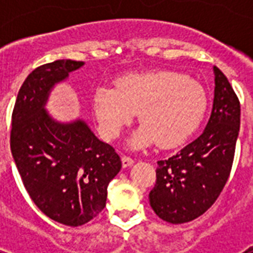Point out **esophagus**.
Masks as SVG:
<instances>
[{
  "instance_id": "esophagus-1",
  "label": "esophagus",
  "mask_w": 253,
  "mask_h": 253,
  "mask_svg": "<svg viewBox=\"0 0 253 253\" xmlns=\"http://www.w3.org/2000/svg\"><path fill=\"white\" fill-rule=\"evenodd\" d=\"M134 162H135L134 159L130 158V156H126V155H125V156H122V164L125 168H126V167L132 166V164H134Z\"/></svg>"
}]
</instances>
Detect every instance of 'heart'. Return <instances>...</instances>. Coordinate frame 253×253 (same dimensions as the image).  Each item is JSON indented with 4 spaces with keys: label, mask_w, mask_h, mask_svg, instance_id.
<instances>
[{
    "label": "heart",
    "mask_w": 253,
    "mask_h": 253,
    "mask_svg": "<svg viewBox=\"0 0 253 253\" xmlns=\"http://www.w3.org/2000/svg\"><path fill=\"white\" fill-rule=\"evenodd\" d=\"M94 110L107 139L117 138L139 113V127L131 138L135 148L158 142L162 148L185 143L204 121L208 95L204 86L176 71L131 75L118 87H99Z\"/></svg>",
    "instance_id": "obj_1"
}]
</instances>
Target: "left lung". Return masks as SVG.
Returning <instances> with one entry per match:
<instances>
[{"mask_svg":"<svg viewBox=\"0 0 253 253\" xmlns=\"http://www.w3.org/2000/svg\"><path fill=\"white\" fill-rule=\"evenodd\" d=\"M210 119L198 138L168 160H159L150 204L168 223L201 216L223 190L235 156L240 127V102L218 67Z\"/></svg>","mask_w":253,"mask_h":253,"instance_id":"left-lung-1","label":"left lung"}]
</instances>
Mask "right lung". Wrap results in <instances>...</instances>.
Here are the masks:
<instances>
[{"mask_svg":"<svg viewBox=\"0 0 253 253\" xmlns=\"http://www.w3.org/2000/svg\"><path fill=\"white\" fill-rule=\"evenodd\" d=\"M84 64L56 60L38 67L18 91L10 148L26 190L43 214L77 227L106 206L107 185L122 168L119 155L81 121L61 125L44 110L49 89Z\"/></svg>","mask_w":253,"mask_h":253,"instance_id":"right-lung-1","label":"right lung"}]
</instances>
